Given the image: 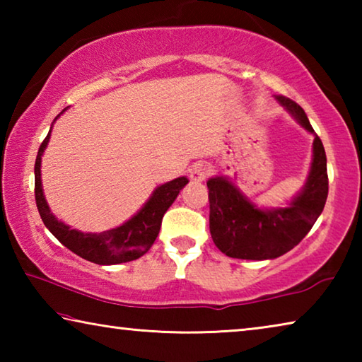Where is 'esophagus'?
<instances>
[{"mask_svg":"<svg viewBox=\"0 0 362 362\" xmlns=\"http://www.w3.org/2000/svg\"><path fill=\"white\" fill-rule=\"evenodd\" d=\"M209 174H211V169L207 164H196V166L192 169V173H189V179H192V182L194 183L204 182Z\"/></svg>","mask_w":362,"mask_h":362,"instance_id":"obj_1","label":"esophagus"}]
</instances>
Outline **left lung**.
Segmentation results:
<instances>
[{
    "label": "left lung",
    "mask_w": 362,
    "mask_h": 362,
    "mask_svg": "<svg viewBox=\"0 0 362 362\" xmlns=\"http://www.w3.org/2000/svg\"><path fill=\"white\" fill-rule=\"evenodd\" d=\"M278 100L306 131L315 134L298 103L287 97H278ZM207 188L214 244L233 259H276L296 247L321 216L329 193L326 151L321 139L315 136L313 163L308 179L300 194L284 209H259L223 177L211 179Z\"/></svg>",
    "instance_id": "1"
}]
</instances>
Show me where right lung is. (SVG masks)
<instances>
[{"mask_svg":"<svg viewBox=\"0 0 362 362\" xmlns=\"http://www.w3.org/2000/svg\"><path fill=\"white\" fill-rule=\"evenodd\" d=\"M65 112V110H64ZM51 131L40 145L35 161V199L42 223L57 240L71 252L83 257L97 265H116L136 260L142 257L155 243L164 214L174 203L180 189L187 185V177H179L173 182L164 183L153 192L151 198L136 216L118 228L103 233H81L59 222L49 211L41 187V156L49 142Z\"/></svg>","mask_w":362,"mask_h":362,"instance_id":"add662e5","label":"right lung"}]
</instances>
